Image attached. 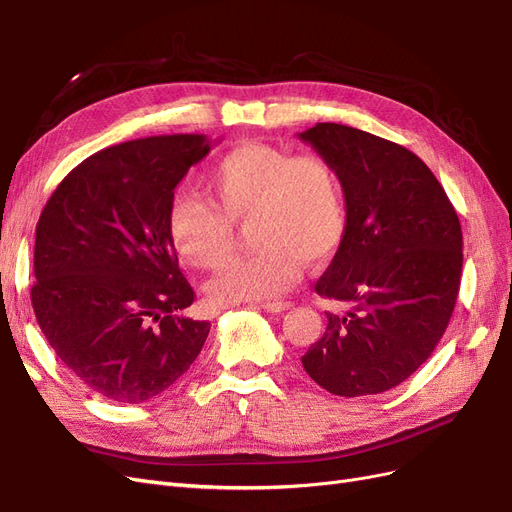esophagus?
<instances>
[{
  "label": "esophagus",
  "instance_id": "34e87169",
  "mask_svg": "<svg viewBox=\"0 0 512 512\" xmlns=\"http://www.w3.org/2000/svg\"><path fill=\"white\" fill-rule=\"evenodd\" d=\"M260 307H262L264 311H267V313H281V311L290 309L292 303H290V301H273V303H262Z\"/></svg>",
  "mask_w": 512,
  "mask_h": 512
}]
</instances>
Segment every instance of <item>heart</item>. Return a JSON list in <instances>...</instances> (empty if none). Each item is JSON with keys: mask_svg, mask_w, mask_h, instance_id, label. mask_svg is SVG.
<instances>
[{"mask_svg": "<svg viewBox=\"0 0 512 512\" xmlns=\"http://www.w3.org/2000/svg\"><path fill=\"white\" fill-rule=\"evenodd\" d=\"M214 201L178 195L169 205V237L197 269H220L231 258L235 224L250 220L256 250L207 286L220 307L271 301L301 275L305 262H322L345 233V199L339 173L326 156L292 154L269 144H243L209 167Z\"/></svg>", "mask_w": 512, "mask_h": 512, "instance_id": "b5f03b06", "label": "heart"}]
</instances>
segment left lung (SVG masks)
<instances>
[{"label": "left lung", "mask_w": 512, "mask_h": 512, "mask_svg": "<svg viewBox=\"0 0 512 512\" xmlns=\"http://www.w3.org/2000/svg\"><path fill=\"white\" fill-rule=\"evenodd\" d=\"M339 173L345 233L315 292L349 305L328 313L303 356L334 396L381 394L409 379L443 337L460 292L462 226L417 154L337 122L298 135Z\"/></svg>", "instance_id": "left-lung-1"}]
</instances>
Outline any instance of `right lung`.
<instances>
[{"label":"right lung","instance_id":"1","mask_svg":"<svg viewBox=\"0 0 512 512\" xmlns=\"http://www.w3.org/2000/svg\"><path fill=\"white\" fill-rule=\"evenodd\" d=\"M211 150L205 135L105 148L69 171L35 226L31 305L61 362L99 396L156 398L209 334L169 237L173 190Z\"/></svg>","mask_w":512,"mask_h":512}]
</instances>
